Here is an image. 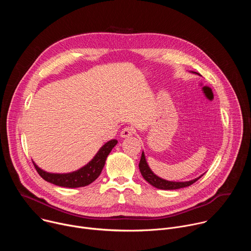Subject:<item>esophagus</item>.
<instances>
[{"label": "esophagus", "mask_w": 251, "mask_h": 251, "mask_svg": "<svg viewBox=\"0 0 251 251\" xmlns=\"http://www.w3.org/2000/svg\"><path fill=\"white\" fill-rule=\"evenodd\" d=\"M133 133H134V131H133V129L131 127H125L124 129H122V131L120 133V136L122 138H126V137L132 136Z\"/></svg>", "instance_id": "34e87169"}]
</instances>
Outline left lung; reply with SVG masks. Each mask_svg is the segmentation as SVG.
<instances>
[{"label":"left lung","mask_w":251,"mask_h":251,"mask_svg":"<svg viewBox=\"0 0 251 251\" xmlns=\"http://www.w3.org/2000/svg\"><path fill=\"white\" fill-rule=\"evenodd\" d=\"M139 169H140V172H141L143 177H144L150 185H152L153 187H155L157 189H160V190H177V189L186 188V187H189V186L193 185L194 183H196L199 180V178L202 176L201 175V176L195 178V180H192V181H189V182H170V181H166V180H164V178H161L158 176H156L151 171V169L149 168V166L146 162L144 152H142L141 160H140V163H139Z\"/></svg>","instance_id":"left-lung-1"}]
</instances>
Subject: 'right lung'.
<instances>
[{"mask_svg": "<svg viewBox=\"0 0 251 251\" xmlns=\"http://www.w3.org/2000/svg\"><path fill=\"white\" fill-rule=\"evenodd\" d=\"M117 140H110L104 144L95 157L81 169L68 174H51L43 171L33 163L35 170L45 181L64 188H80L94 182L101 174L107 156L117 144Z\"/></svg>", "mask_w": 251, "mask_h": 251, "instance_id": "right-lung-1", "label": "right lung"}]
</instances>
